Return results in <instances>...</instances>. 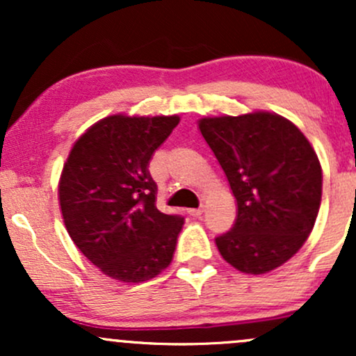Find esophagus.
Returning <instances> with one entry per match:
<instances>
[{
	"label": "esophagus",
	"instance_id": "1",
	"mask_svg": "<svg viewBox=\"0 0 356 356\" xmlns=\"http://www.w3.org/2000/svg\"><path fill=\"white\" fill-rule=\"evenodd\" d=\"M202 212H204L202 207H199V209H189L187 211V214H189L191 218H201Z\"/></svg>",
	"mask_w": 356,
	"mask_h": 356
}]
</instances>
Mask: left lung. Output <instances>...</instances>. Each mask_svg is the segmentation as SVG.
<instances>
[{
  "mask_svg": "<svg viewBox=\"0 0 356 356\" xmlns=\"http://www.w3.org/2000/svg\"><path fill=\"white\" fill-rule=\"evenodd\" d=\"M199 130L238 204L234 226L216 238L220 256L246 275L283 266L312 234L321 204V165L288 118L256 110L202 117Z\"/></svg>",
  "mask_w": 356,
  "mask_h": 356,
  "instance_id": "obj_1",
  "label": "left lung"
}]
</instances>
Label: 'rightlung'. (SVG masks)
<instances>
[{"mask_svg": "<svg viewBox=\"0 0 356 356\" xmlns=\"http://www.w3.org/2000/svg\"><path fill=\"white\" fill-rule=\"evenodd\" d=\"M179 115L115 113L88 127L73 144L58 182L65 227L104 275L144 283L172 261L184 218L155 207L149 161L177 127Z\"/></svg>", "mask_w": 356, "mask_h": 356, "instance_id": "right-lung-1", "label": "right lung"}]
</instances>
